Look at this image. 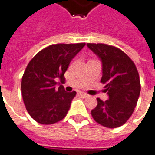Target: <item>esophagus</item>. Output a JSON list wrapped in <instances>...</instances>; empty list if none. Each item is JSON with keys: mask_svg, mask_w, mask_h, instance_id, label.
Segmentation results:
<instances>
[{"mask_svg": "<svg viewBox=\"0 0 155 155\" xmlns=\"http://www.w3.org/2000/svg\"><path fill=\"white\" fill-rule=\"evenodd\" d=\"M80 96H82L83 98H86V97H88V95H87V94H86V93H82V92H81V93H80Z\"/></svg>", "mask_w": 155, "mask_h": 155, "instance_id": "esophagus-1", "label": "esophagus"}]
</instances>
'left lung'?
<instances>
[{
    "label": "left lung",
    "instance_id": "left-lung-1",
    "mask_svg": "<svg viewBox=\"0 0 155 155\" xmlns=\"http://www.w3.org/2000/svg\"><path fill=\"white\" fill-rule=\"evenodd\" d=\"M87 47L101 59L103 76L109 100L97 98L91 110L96 123L107 128H117L130 118L140 93V75L134 62L119 48L106 44L87 43Z\"/></svg>",
    "mask_w": 155,
    "mask_h": 155
}]
</instances>
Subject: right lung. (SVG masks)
<instances>
[{"label": "right lung", "mask_w": 155, "mask_h": 155, "mask_svg": "<svg viewBox=\"0 0 155 155\" xmlns=\"http://www.w3.org/2000/svg\"><path fill=\"white\" fill-rule=\"evenodd\" d=\"M84 45L85 43L51 45L29 62L22 78V96L28 113L38 123H57L68 114L76 92H66L62 85L57 87V81H65L71 60Z\"/></svg>", "instance_id": "add662e5"}]
</instances>
